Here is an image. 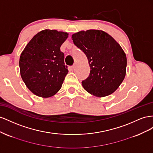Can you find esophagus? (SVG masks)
Segmentation results:
<instances>
[{
	"label": "esophagus",
	"instance_id": "34e87169",
	"mask_svg": "<svg viewBox=\"0 0 153 153\" xmlns=\"http://www.w3.org/2000/svg\"><path fill=\"white\" fill-rule=\"evenodd\" d=\"M77 67V64L76 63H74V64L72 65V69H75Z\"/></svg>",
	"mask_w": 153,
	"mask_h": 153
}]
</instances>
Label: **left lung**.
Here are the masks:
<instances>
[{
	"instance_id": "1",
	"label": "left lung",
	"mask_w": 153,
	"mask_h": 153,
	"mask_svg": "<svg viewBox=\"0 0 153 153\" xmlns=\"http://www.w3.org/2000/svg\"><path fill=\"white\" fill-rule=\"evenodd\" d=\"M74 45L84 52L90 72L82 81L85 90L102 97L113 94L126 76L127 59L120 45L102 30H81L72 36Z\"/></svg>"
}]
</instances>
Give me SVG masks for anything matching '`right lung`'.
Returning a JSON list of instances; mask_svg holds the SVG:
<instances>
[{
    "label": "right lung",
    "mask_w": 153,
    "mask_h": 153,
    "mask_svg": "<svg viewBox=\"0 0 153 153\" xmlns=\"http://www.w3.org/2000/svg\"><path fill=\"white\" fill-rule=\"evenodd\" d=\"M67 33L45 29L25 46L19 60L20 75L26 86L39 97H50L62 88L68 71L60 47Z\"/></svg>",
    "instance_id": "add662e5"
}]
</instances>
